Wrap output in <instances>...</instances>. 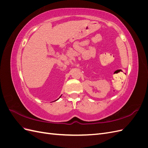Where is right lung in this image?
<instances>
[{
	"instance_id": "1",
	"label": "right lung",
	"mask_w": 148,
	"mask_h": 148,
	"mask_svg": "<svg viewBox=\"0 0 148 148\" xmlns=\"http://www.w3.org/2000/svg\"><path fill=\"white\" fill-rule=\"evenodd\" d=\"M60 97H61V96H60ZM60 97H59V98H60ZM58 99H57V100H58ZM57 100H56V101H57Z\"/></svg>"
}]
</instances>
